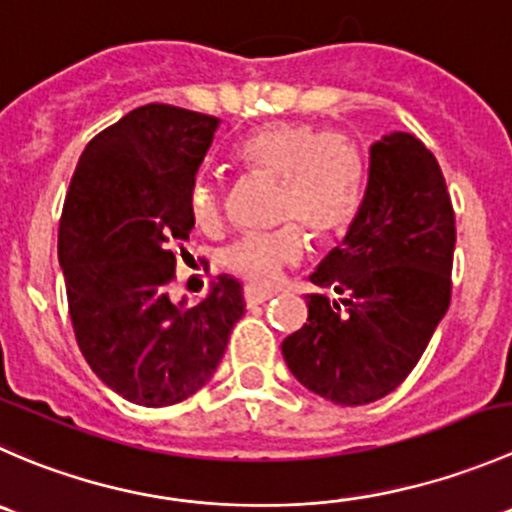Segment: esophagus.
<instances>
[{"mask_svg":"<svg viewBox=\"0 0 512 512\" xmlns=\"http://www.w3.org/2000/svg\"><path fill=\"white\" fill-rule=\"evenodd\" d=\"M244 298H246V306H261V303H266L268 298H273V291H263V288L246 286Z\"/></svg>","mask_w":512,"mask_h":512,"instance_id":"obj_1","label":"esophagus"}]
</instances>
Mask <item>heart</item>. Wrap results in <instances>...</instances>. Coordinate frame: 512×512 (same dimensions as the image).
<instances>
[{
  "instance_id": "b5f03b06",
  "label": "heart",
  "mask_w": 512,
  "mask_h": 512,
  "mask_svg": "<svg viewBox=\"0 0 512 512\" xmlns=\"http://www.w3.org/2000/svg\"><path fill=\"white\" fill-rule=\"evenodd\" d=\"M236 159L263 174L278 176V214L298 219L318 236L348 224L361 189L363 164L356 144L343 131H316L308 124H268L236 146ZM191 219L201 229L221 221V191L211 176L199 174L189 186ZM306 254L298 224L273 234H246L224 251V266L251 286H273L283 268Z\"/></svg>"
}]
</instances>
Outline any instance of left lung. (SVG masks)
I'll use <instances>...</instances> for the list:
<instances>
[{
    "label": "left lung",
    "mask_w": 512,
    "mask_h": 512,
    "mask_svg": "<svg viewBox=\"0 0 512 512\" xmlns=\"http://www.w3.org/2000/svg\"><path fill=\"white\" fill-rule=\"evenodd\" d=\"M453 249L435 156L406 131L383 136L346 236L311 273L306 323L281 343L296 381L336 406L396 391L448 311Z\"/></svg>",
    "instance_id": "8db88e82"
}]
</instances>
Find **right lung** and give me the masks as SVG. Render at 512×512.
I'll return each mask as SVG.
<instances>
[{
  "label": "right lung",
  "instance_id": "obj_1",
  "mask_svg": "<svg viewBox=\"0 0 512 512\" xmlns=\"http://www.w3.org/2000/svg\"><path fill=\"white\" fill-rule=\"evenodd\" d=\"M216 129V116L139 106L86 144L64 201L59 263L74 336L91 371L136 406L194 396L244 316L231 276L199 306L169 298L176 251L194 229L189 186Z\"/></svg>",
  "mask_w": 512,
  "mask_h": 512
}]
</instances>
